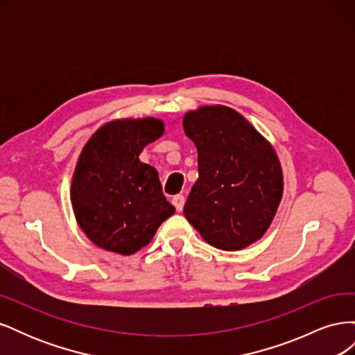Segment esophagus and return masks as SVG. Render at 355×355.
I'll return each mask as SVG.
<instances>
[{
  "label": "esophagus",
  "mask_w": 355,
  "mask_h": 355,
  "mask_svg": "<svg viewBox=\"0 0 355 355\" xmlns=\"http://www.w3.org/2000/svg\"><path fill=\"white\" fill-rule=\"evenodd\" d=\"M171 202H173V206L176 207L178 211H182V209H184V204H185V197L184 196H175L173 200H171Z\"/></svg>",
  "instance_id": "obj_1"
}]
</instances>
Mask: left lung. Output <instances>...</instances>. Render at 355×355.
I'll use <instances>...</instances> for the list:
<instances>
[{
    "label": "left lung",
    "mask_w": 355,
    "mask_h": 355,
    "mask_svg": "<svg viewBox=\"0 0 355 355\" xmlns=\"http://www.w3.org/2000/svg\"><path fill=\"white\" fill-rule=\"evenodd\" d=\"M184 130L198 153V179L184 209L188 222L220 250H241L262 239L283 197L272 145L223 105L189 111Z\"/></svg>",
    "instance_id": "1"
}]
</instances>
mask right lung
Listing matches in <instances>:
<instances>
[{
  "label": "right lung",
  "instance_id": "1",
  "mask_svg": "<svg viewBox=\"0 0 355 355\" xmlns=\"http://www.w3.org/2000/svg\"><path fill=\"white\" fill-rule=\"evenodd\" d=\"M164 133L158 118L103 124L84 145L75 166L71 202L87 239L103 250L133 254L175 213L158 171L139 155Z\"/></svg>",
  "mask_w": 355,
  "mask_h": 355
}]
</instances>
